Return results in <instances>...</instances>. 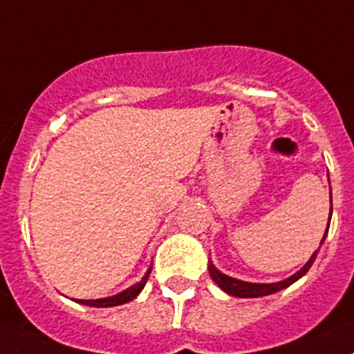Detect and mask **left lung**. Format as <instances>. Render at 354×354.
<instances>
[{"label":"left lung","mask_w":354,"mask_h":354,"mask_svg":"<svg viewBox=\"0 0 354 354\" xmlns=\"http://www.w3.org/2000/svg\"><path fill=\"white\" fill-rule=\"evenodd\" d=\"M331 211H333V204H331V188H329V218H331ZM328 229H329V223H328V227H326L324 236H322V240H321V245L324 243L326 234H328ZM321 245H319V249H321ZM319 249L313 252L312 258L308 259L306 265H304L301 270H297L294 276L286 277V279L277 281V283H249V281L236 279V277H231V276H227V274L220 272L218 268L214 267L211 259H209V265H207V270H209L211 279H213L214 283H216V285H218L220 288L223 290V292H225V294L232 295V297H241V299L263 297V295L276 294V292H279V290L286 288V286H290L292 283H295L297 279H301V277H303L304 274L310 270V267L313 265V261H315Z\"/></svg>","instance_id":"8db88e82"}]
</instances>
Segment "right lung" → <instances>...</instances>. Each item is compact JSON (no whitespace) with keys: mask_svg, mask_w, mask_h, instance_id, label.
I'll return each instance as SVG.
<instances>
[{"mask_svg":"<svg viewBox=\"0 0 354 354\" xmlns=\"http://www.w3.org/2000/svg\"><path fill=\"white\" fill-rule=\"evenodd\" d=\"M150 270L152 267L148 268L147 274L143 276V279L140 283H136V285L129 286L127 290L120 292L116 295H111V297H104V299H75L77 303L80 304H86V306H95V308H111V306H120V304H125V303H131L132 299H136L138 295L141 294V290L145 288L147 285V279L150 276Z\"/></svg>","mask_w":354,"mask_h":354,"instance_id":"add662e5","label":"right lung"}]
</instances>
